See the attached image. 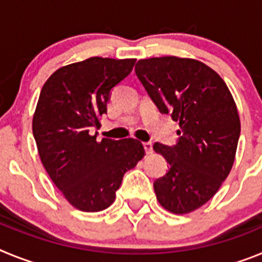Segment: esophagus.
I'll list each match as a JSON object with an SVG mask.
<instances>
[{
	"label": "esophagus",
	"instance_id": "obj_1",
	"mask_svg": "<svg viewBox=\"0 0 262 262\" xmlns=\"http://www.w3.org/2000/svg\"><path fill=\"white\" fill-rule=\"evenodd\" d=\"M143 147L145 149V154L149 155L154 152V144H152V142H144L143 143Z\"/></svg>",
	"mask_w": 262,
	"mask_h": 262
}]
</instances>
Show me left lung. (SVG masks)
<instances>
[{
	"instance_id": "obj_1",
	"label": "left lung",
	"mask_w": 262,
	"mask_h": 262,
	"mask_svg": "<svg viewBox=\"0 0 262 262\" xmlns=\"http://www.w3.org/2000/svg\"><path fill=\"white\" fill-rule=\"evenodd\" d=\"M135 73L160 113L180 122L174 145L154 144L170 166L154 182L157 201L174 214L194 211L232 168L240 136L235 101L221 76L193 59L139 60Z\"/></svg>"
}]
</instances>
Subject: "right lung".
<instances>
[{
  "instance_id": "right-lung-1",
  "label": "right lung",
  "mask_w": 262,
  "mask_h": 262,
  "mask_svg": "<svg viewBox=\"0 0 262 262\" xmlns=\"http://www.w3.org/2000/svg\"><path fill=\"white\" fill-rule=\"evenodd\" d=\"M135 61L90 57L57 69L41 88L32 119L39 156L53 184L82 211L107 209L124 173L144 156L136 139L97 140L94 134L111 90Z\"/></svg>"
}]
</instances>
